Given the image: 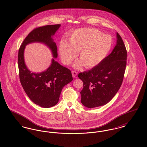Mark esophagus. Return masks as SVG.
Listing matches in <instances>:
<instances>
[{"label":"esophagus","mask_w":147,"mask_h":147,"mask_svg":"<svg viewBox=\"0 0 147 147\" xmlns=\"http://www.w3.org/2000/svg\"><path fill=\"white\" fill-rule=\"evenodd\" d=\"M77 71H75V70H73V71H72V72H71V74H72V76L73 78H75V77L77 76Z\"/></svg>","instance_id":"esophagus-1"}]
</instances>
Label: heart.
I'll return each instance as SVG.
<instances>
[{
	"mask_svg": "<svg viewBox=\"0 0 147 147\" xmlns=\"http://www.w3.org/2000/svg\"><path fill=\"white\" fill-rule=\"evenodd\" d=\"M112 40L97 29L80 28L74 31L68 39L67 43H60L59 52L62 61L69 64L76 58L79 61L74 64L76 68L83 65L87 68L97 65L107 56L111 48Z\"/></svg>",
	"mask_w": 147,
	"mask_h": 147,
	"instance_id": "b5f03b06",
	"label": "heart"
}]
</instances>
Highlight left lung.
I'll list each match as a JSON object with an SVG mask.
<instances>
[{"mask_svg":"<svg viewBox=\"0 0 147 147\" xmlns=\"http://www.w3.org/2000/svg\"><path fill=\"white\" fill-rule=\"evenodd\" d=\"M117 44L111 54L89 71L80 73L83 82L81 102L88 108L107 104L119 91L125 75L127 52L121 36L117 33Z\"/></svg>","mask_w":147,"mask_h":147,"instance_id":"left-lung-1","label":"left lung"}]
</instances>
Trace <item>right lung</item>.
Segmentation results:
<instances>
[{
	"label": "right lung",
	"instance_id": "1",
	"mask_svg": "<svg viewBox=\"0 0 147 147\" xmlns=\"http://www.w3.org/2000/svg\"><path fill=\"white\" fill-rule=\"evenodd\" d=\"M60 26V24H56L35 28L26 36L19 49L18 62L21 85L30 99L44 108L52 107L58 103L63 87L73 80L71 71L53 59L47 70L40 73H31L24 62V51L30 43L43 42L49 47L53 57L57 58V47L52 36Z\"/></svg>",
	"mask_w": 147,
	"mask_h": 147
}]
</instances>
